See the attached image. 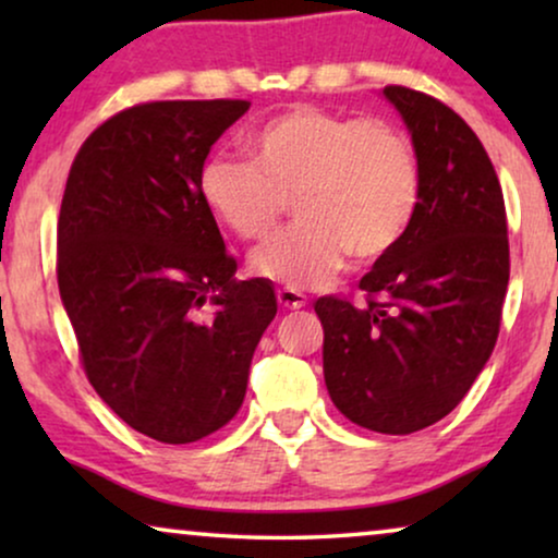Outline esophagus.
Segmentation results:
<instances>
[{
    "label": "esophagus",
    "instance_id": "1",
    "mask_svg": "<svg viewBox=\"0 0 558 558\" xmlns=\"http://www.w3.org/2000/svg\"><path fill=\"white\" fill-rule=\"evenodd\" d=\"M277 300L284 310H300L307 304V294H302L300 289H292V287H279L277 289Z\"/></svg>",
    "mask_w": 558,
    "mask_h": 558
}]
</instances>
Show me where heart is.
<instances>
[{
  "instance_id": "obj_1",
  "label": "heart",
  "mask_w": 558,
  "mask_h": 558,
  "mask_svg": "<svg viewBox=\"0 0 558 558\" xmlns=\"http://www.w3.org/2000/svg\"><path fill=\"white\" fill-rule=\"evenodd\" d=\"M251 159L213 155L201 197L239 239L264 241L294 201L300 223L251 256V269L304 289L330 279L348 256H386L414 220L422 174L414 144L386 119L294 106L246 140Z\"/></svg>"
}]
</instances>
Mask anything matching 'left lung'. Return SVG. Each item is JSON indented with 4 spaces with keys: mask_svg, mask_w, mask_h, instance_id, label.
Instances as JSON below:
<instances>
[{
    "mask_svg": "<svg viewBox=\"0 0 558 558\" xmlns=\"http://www.w3.org/2000/svg\"><path fill=\"white\" fill-rule=\"evenodd\" d=\"M384 94L407 121L422 195L403 239L361 279L363 302L319 296L327 393L342 416L411 434L464 399L500 332L510 277L506 201L483 142L439 98Z\"/></svg>",
    "mask_w": 558,
    "mask_h": 558,
    "instance_id": "1",
    "label": "left lung"
}]
</instances>
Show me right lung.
<instances>
[{
	"label": "right lung",
	"instance_id": "right-lung-1",
	"mask_svg": "<svg viewBox=\"0 0 558 558\" xmlns=\"http://www.w3.org/2000/svg\"><path fill=\"white\" fill-rule=\"evenodd\" d=\"M243 98L147 101L88 134L58 218V287L96 393L132 429L190 445L239 414L277 315L266 279L235 281L201 167ZM210 306V311H205Z\"/></svg>",
	"mask_w": 558,
	"mask_h": 558
}]
</instances>
